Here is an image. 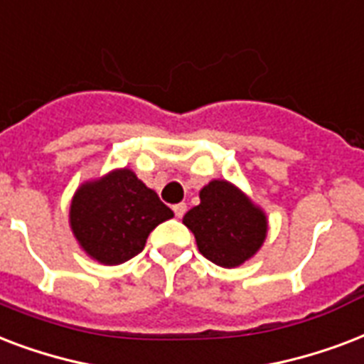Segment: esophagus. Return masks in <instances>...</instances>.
Returning a JSON list of instances; mask_svg holds the SVG:
<instances>
[{"mask_svg": "<svg viewBox=\"0 0 364 364\" xmlns=\"http://www.w3.org/2000/svg\"><path fill=\"white\" fill-rule=\"evenodd\" d=\"M173 210L174 214H176V218H182L186 214V210H188V207H186V203H178V205H174Z\"/></svg>", "mask_w": 364, "mask_h": 364, "instance_id": "obj_1", "label": "esophagus"}]
</instances>
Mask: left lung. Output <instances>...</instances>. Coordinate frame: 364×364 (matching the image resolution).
<instances>
[{
    "label": "left lung",
    "instance_id": "obj_1",
    "mask_svg": "<svg viewBox=\"0 0 364 364\" xmlns=\"http://www.w3.org/2000/svg\"><path fill=\"white\" fill-rule=\"evenodd\" d=\"M201 203L184 214L197 249L220 267H237L262 249L267 216L247 193L228 180H210L199 191Z\"/></svg>",
    "mask_w": 364,
    "mask_h": 364
}]
</instances>
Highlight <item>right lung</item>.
<instances>
[{
    "instance_id": "obj_1",
    "label": "right lung",
    "mask_w": 364,
    "mask_h": 364,
    "mask_svg": "<svg viewBox=\"0 0 364 364\" xmlns=\"http://www.w3.org/2000/svg\"><path fill=\"white\" fill-rule=\"evenodd\" d=\"M173 216L156 191L127 167L83 182L70 205V228L81 250L104 266L131 260L151 230Z\"/></svg>"
}]
</instances>
